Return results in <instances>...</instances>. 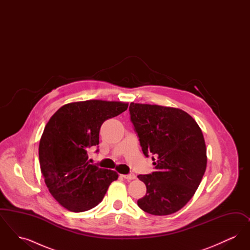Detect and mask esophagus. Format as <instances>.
<instances>
[{"label": "esophagus", "instance_id": "obj_1", "mask_svg": "<svg viewBox=\"0 0 250 250\" xmlns=\"http://www.w3.org/2000/svg\"><path fill=\"white\" fill-rule=\"evenodd\" d=\"M122 176L124 178L126 179V180H134V179L136 178V175L133 174V173H130V174H123Z\"/></svg>", "mask_w": 250, "mask_h": 250}]
</instances>
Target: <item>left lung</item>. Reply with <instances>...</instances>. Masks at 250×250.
I'll list each match as a JSON object with an SVG mask.
<instances>
[{
	"mask_svg": "<svg viewBox=\"0 0 250 250\" xmlns=\"http://www.w3.org/2000/svg\"><path fill=\"white\" fill-rule=\"evenodd\" d=\"M130 118L144 155H154L155 171L138 178L146 195L138 201L148 214L167 215L182 209L194 196L207 165L202 129L177 107L130 103Z\"/></svg>",
	"mask_w": 250,
	"mask_h": 250,
	"instance_id": "1",
	"label": "left lung"
}]
</instances>
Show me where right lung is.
Here are the masks:
<instances>
[{
  "mask_svg": "<svg viewBox=\"0 0 250 250\" xmlns=\"http://www.w3.org/2000/svg\"><path fill=\"white\" fill-rule=\"evenodd\" d=\"M127 107L121 101L72 102L60 107L46 125L38 149L40 168L48 191L66 210L94 208L118 179L115 170L90 164L88 151L98 145L102 124Z\"/></svg>",
  "mask_w": 250,
  "mask_h": 250,
  "instance_id": "add662e5",
  "label": "right lung"
}]
</instances>
